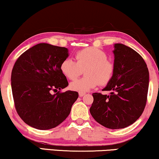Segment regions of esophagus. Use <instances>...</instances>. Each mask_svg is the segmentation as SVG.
Wrapping results in <instances>:
<instances>
[{
  "label": "esophagus",
  "mask_w": 159,
  "mask_h": 159,
  "mask_svg": "<svg viewBox=\"0 0 159 159\" xmlns=\"http://www.w3.org/2000/svg\"><path fill=\"white\" fill-rule=\"evenodd\" d=\"M79 95L80 97H83L85 95V93H84V92H79Z\"/></svg>",
  "instance_id": "obj_1"
}]
</instances>
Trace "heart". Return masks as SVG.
I'll use <instances>...</instances> for the list:
<instances>
[{
  "mask_svg": "<svg viewBox=\"0 0 159 159\" xmlns=\"http://www.w3.org/2000/svg\"><path fill=\"white\" fill-rule=\"evenodd\" d=\"M76 62L66 59L60 64L62 74L69 80H75L84 70L85 76L70 83V89L79 92H87L99 85L105 86L112 80L114 65L107 60L104 51L89 47L78 51L75 54Z\"/></svg>",
  "mask_w": 159,
  "mask_h": 159,
  "instance_id": "obj_1",
  "label": "heart"
}]
</instances>
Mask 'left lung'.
<instances>
[{"label":"left lung","instance_id":"8db88e82","mask_svg":"<svg viewBox=\"0 0 159 159\" xmlns=\"http://www.w3.org/2000/svg\"><path fill=\"white\" fill-rule=\"evenodd\" d=\"M114 74L102 91L109 95L93 93L90 113L102 126L125 128L134 123L145 107L149 87V71L139 53L121 43L114 44Z\"/></svg>","mask_w":159,"mask_h":159}]
</instances>
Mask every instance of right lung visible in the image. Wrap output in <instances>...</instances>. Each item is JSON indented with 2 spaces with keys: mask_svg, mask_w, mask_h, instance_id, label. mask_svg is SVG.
<instances>
[{
  "mask_svg": "<svg viewBox=\"0 0 159 159\" xmlns=\"http://www.w3.org/2000/svg\"><path fill=\"white\" fill-rule=\"evenodd\" d=\"M68 48L39 43L25 51L11 70L15 107L22 120L38 130L54 128L63 121L78 98L76 91L60 92L68 85L60 64ZM54 91L57 93L52 95Z\"/></svg>",
  "mask_w": 159,
  "mask_h": 159,
  "instance_id": "add662e5",
  "label": "right lung"
}]
</instances>
